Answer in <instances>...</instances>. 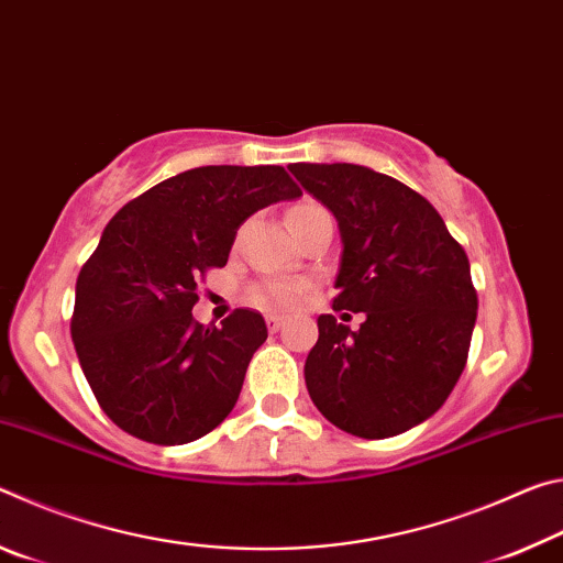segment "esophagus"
<instances>
[{"instance_id": "obj_1", "label": "esophagus", "mask_w": 563, "mask_h": 563, "mask_svg": "<svg viewBox=\"0 0 563 563\" xmlns=\"http://www.w3.org/2000/svg\"><path fill=\"white\" fill-rule=\"evenodd\" d=\"M265 325H268L271 332H278V330L285 325V318H280V316H268V318H265Z\"/></svg>"}]
</instances>
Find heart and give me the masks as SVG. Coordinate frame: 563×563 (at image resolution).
Wrapping results in <instances>:
<instances>
[{
  "label": "heart",
  "mask_w": 563,
  "mask_h": 563,
  "mask_svg": "<svg viewBox=\"0 0 563 563\" xmlns=\"http://www.w3.org/2000/svg\"><path fill=\"white\" fill-rule=\"evenodd\" d=\"M316 203H302V206H295L290 213H298L305 211V208H310ZM302 298V285L298 283H271V285H263V288L253 290V302L255 305H263V308H290Z\"/></svg>",
  "instance_id": "b5f03b06"
}]
</instances>
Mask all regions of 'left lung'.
<instances>
[{
  "label": "left lung",
  "instance_id": "8db88e82",
  "mask_svg": "<svg viewBox=\"0 0 563 563\" xmlns=\"http://www.w3.org/2000/svg\"><path fill=\"white\" fill-rule=\"evenodd\" d=\"M288 168L340 228L332 310L365 312L360 330L318 318L305 360L310 399L362 440L412 430L444 405L470 352L476 290L464 247L434 206L393 176L355 164Z\"/></svg>",
  "mask_w": 563,
  "mask_h": 563
}]
</instances>
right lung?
Masks as SVG:
<instances>
[{
  "label": "right lung",
  "mask_w": 563,
  "mask_h": 563,
  "mask_svg": "<svg viewBox=\"0 0 563 563\" xmlns=\"http://www.w3.org/2000/svg\"><path fill=\"white\" fill-rule=\"evenodd\" d=\"M300 196L283 166H201L111 218L76 278L71 340L113 424L144 442L186 444L231 415L268 328L245 308L221 328L196 322L198 278L223 268L255 211Z\"/></svg>",
  "instance_id": "add662e5"
}]
</instances>
